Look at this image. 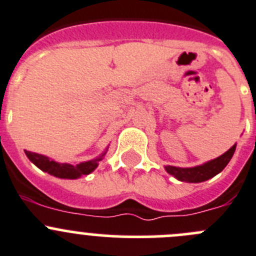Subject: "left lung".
<instances>
[{
  "mask_svg": "<svg viewBox=\"0 0 256 256\" xmlns=\"http://www.w3.org/2000/svg\"><path fill=\"white\" fill-rule=\"evenodd\" d=\"M236 150V144H234L228 152L221 154L220 157L215 158L212 160L204 163L201 166L191 167V168H181V167H174V166H166V171L174 177H176L178 181L182 182H204L212 178L218 174H220L230 162L231 157L234 156V152Z\"/></svg>",
  "mask_w": 256,
  "mask_h": 256,
  "instance_id": "obj_1",
  "label": "left lung"
}]
</instances>
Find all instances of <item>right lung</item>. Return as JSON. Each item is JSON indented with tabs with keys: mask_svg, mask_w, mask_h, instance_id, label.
Segmentation results:
<instances>
[{
	"mask_svg": "<svg viewBox=\"0 0 256 256\" xmlns=\"http://www.w3.org/2000/svg\"><path fill=\"white\" fill-rule=\"evenodd\" d=\"M106 152H104L100 157L96 158V160H88V162H82L79 163V164H76V166H72V164H69V163H59L56 162V160H50V158L46 157V156L38 154V153L25 150L28 160H30L36 167H38L41 171L48 172V174H52V176L55 177H59V178L68 180H75L82 177V174H92V172L98 167L99 160H102V158L106 154Z\"/></svg>",
	"mask_w": 256,
	"mask_h": 256,
	"instance_id": "right-lung-1",
	"label": "right lung"
}]
</instances>
